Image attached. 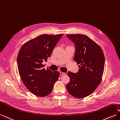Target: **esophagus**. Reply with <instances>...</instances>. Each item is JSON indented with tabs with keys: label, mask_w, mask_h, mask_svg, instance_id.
Returning a JSON list of instances; mask_svg holds the SVG:
<instances>
[{
	"label": "esophagus",
	"mask_w": 120,
	"mask_h": 120,
	"mask_svg": "<svg viewBox=\"0 0 120 120\" xmlns=\"http://www.w3.org/2000/svg\"><path fill=\"white\" fill-rule=\"evenodd\" d=\"M60 75H66V73H64V72H62V71H60Z\"/></svg>",
	"instance_id": "1"
}]
</instances>
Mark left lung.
Here are the masks:
<instances>
[{
  "mask_svg": "<svg viewBox=\"0 0 120 120\" xmlns=\"http://www.w3.org/2000/svg\"><path fill=\"white\" fill-rule=\"evenodd\" d=\"M75 46L74 60L79 68L77 74L68 71L70 81L66 88L71 95L83 98L93 93L101 81L104 70L105 56L102 49L88 36L67 34Z\"/></svg>",
  "mask_w": 120,
  "mask_h": 120,
  "instance_id": "1",
  "label": "left lung"
}]
</instances>
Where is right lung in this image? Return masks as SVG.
Instances as JSON below:
<instances>
[{
  "mask_svg": "<svg viewBox=\"0 0 120 120\" xmlns=\"http://www.w3.org/2000/svg\"><path fill=\"white\" fill-rule=\"evenodd\" d=\"M63 34H41L25 42L18 53L17 63L21 80L30 91L39 97L52 92L60 76L58 71L45 70L47 61Z\"/></svg>",
  "mask_w": 120,
  "mask_h": 120,
  "instance_id": "obj_1",
  "label": "right lung"
}]
</instances>
